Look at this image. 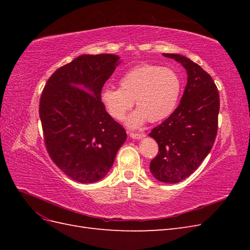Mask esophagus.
I'll list each match as a JSON object with an SVG mask.
<instances>
[{
    "instance_id": "34e87169",
    "label": "esophagus",
    "mask_w": 250,
    "mask_h": 250,
    "mask_svg": "<svg viewBox=\"0 0 250 250\" xmlns=\"http://www.w3.org/2000/svg\"><path fill=\"white\" fill-rule=\"evenodd\" d=\"M145 133H134V132H130V137L132 139H137V140H140V139H143L144 137H145Z\"/></svg>"
}]
</instances>
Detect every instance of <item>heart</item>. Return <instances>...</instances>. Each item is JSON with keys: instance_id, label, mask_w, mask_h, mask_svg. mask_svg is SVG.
Here are the masks:
<instances>
[{"instance_id": "obj_1", "label": "heart", "mask_w": 250, "mask_h": 250, "mask_svg": "<svg viewBox=\"0 0 250 250\" xmlns=\"http://www.w3.org/2000/svg\"><path fill=\"white\" fill-rule=\"evenodd\" d=\"M119 84L120 87H104L101 101L109 115L120 121L135 100L138 109L126 120L131 128L140 127L148 120L158 122L169 117L176 107L181 90V81L175 72L150 63L131 67L120 78Z\"/></svg>"}]
</instances>
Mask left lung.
Returning <instances> with one entry per match:
<instances>
[{
  "label": "left lung",
  "instance_id": "left-lung-1",
  "mask_svg": "<svg viewBox=\"0 0 250 250\" xmlns=\"http://www.w3.org/2000/svg\"><path fill=\"white\" fill-rule=\"evenodd\" d=\"M187 70L188 82L176 109L149 135L158 145L150 171L160 181L177 184L197 169L213 147L220 98L209 74L188 57L164 53Z\"/></svg>",
  "mask_w": 250,
  "mask_h": 250
}]
</instances>
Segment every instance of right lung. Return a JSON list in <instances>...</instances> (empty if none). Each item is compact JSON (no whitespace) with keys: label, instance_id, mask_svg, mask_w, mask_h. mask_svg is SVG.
I'll use <instances>...</instances> for the list:
<instances>
[{"label":"right lung","instance_id":"right-lung-1","mask_svg":"<svg viewBox=\"0 0 250 250\" xmlns=\"http://www.w3.org/2000/svg\"><path fill=\"white\" fill-rule=\"evenodd\" d=\"M118 60L113 54L81 55L53 73L41 96L48 153L65 175L81 184L106 175L127 138L101 101L102 87Z\"/></svg>","mask_w":250,"mask_h":250}]
</instances>
